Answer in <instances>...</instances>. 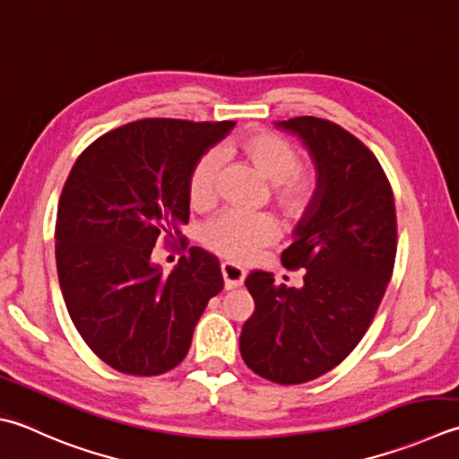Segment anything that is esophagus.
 Instances as JSON below:
<instances>
[{
  "instance_id": "1",
  "label": "esophagus",
  "mask_w": 459,
  "mask_h": 459,
  "mask_svg": "<svg viewBox=\"0 0 459 459\" xmlns=\"http://www.w3.org/2000/svg\"><path fill=\"white\" fill-rule=\"evenodd\" d=\"M221 271H222V278H224V289L227 290L238 289V286H242V282H245V278H247L245 268H240L235 263H222Z\"/></svg>"
}]
</instances>
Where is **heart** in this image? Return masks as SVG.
<instances>
[{"instance_id": "b5f03b06", "label": "heart", "mask_w": 459, "mask_h": 459, "mask_svg": "<svg viewBox=\"0 0 459 459\" xmlns=\"http://www.w3.org/2000/svg\"><path fill=\"white\" fill-rule=\"evenodd\" d=\"M224 157H240L260 177L271 181V196L284 217L300 219L314 201L316 181L300 165V151L294 143L273 131H253L229 143ZM219 151H206L196 159L186 181L188 203L195 211H209L219 196V173L222 165ZM281 237V224L271 212L240 214L222 212L201 230V240L221 256L247 263L260 248Z\"/></svg>"}]
</instances>
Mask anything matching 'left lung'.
<instances>
[{
	"instance_id": "8db88e82",
	"label": "left lung",
	"mask_w": 459,
	"mask_h": 459,
	"mask_svg": "<svg viewBox=\"0 0 459 459\" xmlns=\"http://www.w3.org/2000/svg\"><path fill=\"white\" fill-rule=\"evenodd\" d=\"M299 134L316 165L314 201L282 253L307 268L300 289L271 273L247 276L255 312L240 332V356L260 378L290 385L330 372L370 328L394 273L396 204L388 177L360 139L318 117L276 123Z\"/></svg>"
}]
</instances>
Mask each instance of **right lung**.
<instances>
[{
	"label": "right lung",
	"instance_id": "add662e5",
	"mask_svg": "<svg viewBox=\"0 0 459 459\" xmlns=\"http://www.w3.org/2000/svg\"><path fill=\"white\" fill-rule=\"evenodd\" d=\"M235 121L141 119L89 145L63 186L56 260L71 320L117 372L159 376L185 360L206 304L222 290L219 258L199 247L165 275L150 260L163 239L188 247L186 181Z\"/></svg>",
	"mask_w": 459,
	"mask_h": 459
}]
</instances>
